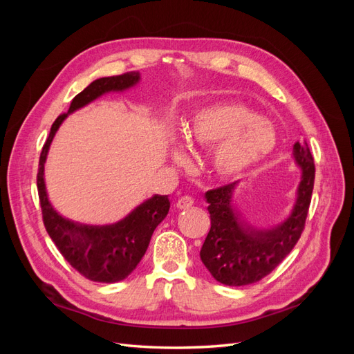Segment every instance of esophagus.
<instances>
[{
  "instance_id": "34e87169",
  "label": "esophagus",
  "mask_w": 354,
  "mask_h": 354,
  "mask_svg": "<svg viewBox=\"0 0 354 354\" xmlns=\"http://www.w3.org/2000/svg\"><path fill=\"white\" fill-rule=\"evenodd\" d=\"M194 198L192 196H189V195H186V196H181L178 201H177V208L178 209H187V208H190L192 205H194Z\"/></svg>"
}]
</instances>
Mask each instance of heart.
<instances>
[{"mask_svg": "<svg viewBox=\"0 0 354 354\" xmlns=\"http://www.w3.org/2000/svg\"><path fill=\"white\" fill-rule=\"evenodd\" d=\"M183 134L194 147H209V168L221 180L238 178L269 158L276 149L274 127L246 106L217 102L196 109L185 122ZM173 156L186 159V147L173 143Z\"/></svg>", "mask_w": 354, "mask_h": 354, "instance_id": "heart-1", "label": "heart"}]
</instances>
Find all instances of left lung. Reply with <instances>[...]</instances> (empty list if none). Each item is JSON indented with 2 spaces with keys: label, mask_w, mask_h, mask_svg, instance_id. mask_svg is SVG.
Returning <instances> with one entry per match:
<instances>
[{
  "label": "left lung",
  "mask_w": 354,
  "mask_h": 354,
  "mask_svg": "<svg viewBox=\"0 0 354 354\" xmlns=\"http://www.w3.org/2000/svg\"><path fill=\"white\" fill-rule=\"evenodd\" d=\"M292 155L301 169L297 199L291 214L270 229L254 227L234 207L233 194L239 181L205 194L211 229L199 255L220 283L242 286L261 281L285 260L301 236L312 201L315 162L306 142H297Z\"/></svg>",
  "instance_id": "left-lung-1"
}]
</instances>
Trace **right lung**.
<instances>
[{
  "mask_svg": "<svg viewBox=\"0 0 354 354\" xmlns=\"http://www.w3.org/2000/svg\"><path fill=\"white\" fill-rule=\"evenodd\" d=\"M138 81H140L138 72H127L116 77L93 81L87 88L75 95L68 113L60 115L51 125L48 138L39 156L37 187L44 226L65 260L75 270L94 282H120L136 269L143 259L153 230L167 217L169 199L167 195H153L136 207L125 218L113 224H104V226L81 224L60 216L53 208L46 189L44 164L53 138L68 115L84 108L106 93L131 88Z\"/></svg>",
  "mask_w": 354,
  "mask_h": 354,
  "instance_id": "1",
  "label": "right lung"
}]
</instances>
